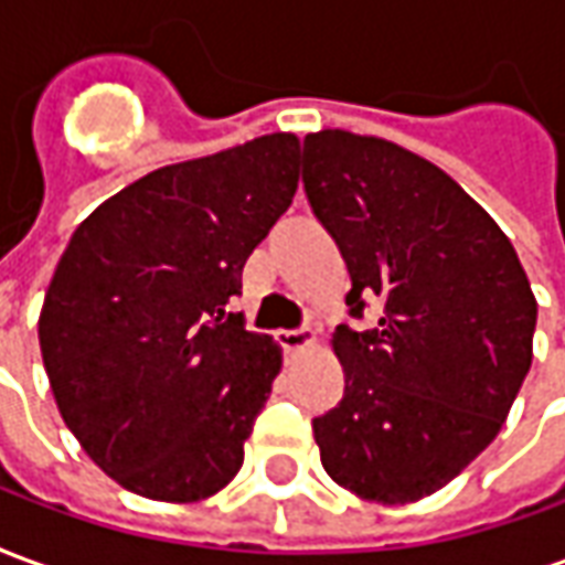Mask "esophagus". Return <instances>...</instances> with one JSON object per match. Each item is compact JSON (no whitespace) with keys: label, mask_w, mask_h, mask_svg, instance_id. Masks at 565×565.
Instances as JSON below:
<instances>
[{"label":"esophagus","mask_w":565,"mask_h":565,"mask_svg":"<svg viewBox=\"0 0 565 565\" xmlns=\"http://www.w3.org/2000/svg\"><path fill=\"white\" fill-rule=\"evenodd\" d=\"M278 342L287 354H294V351H302V348H311V344L318 342V335L311 330H281L278 332Z\"/></svg>","instance_id":"1"}]
</instances>
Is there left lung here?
<instances>
[{"mask_svg": "<svg viewBox=\"0 0 565 565\" xmlns=\"http://www.w3.org/2000/svg\"><path fill=\"white\" fill-rule=\"evenodd\" d=\"M302 181L351 275L335 327L342 403L315 417L320 462L360 499L405 505L497 438L533 363L535 296L509 235L436 162L379 136L308 132Z\"/></svg>", "mask_w": 565, "mask_h": 565, "instance_id": "obj_1", "label": "left lung"}]
</instances>
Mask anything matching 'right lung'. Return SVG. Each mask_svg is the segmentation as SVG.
Segmentation results:
<instances>
[{
  "mask_svg": "<svg viewBox=\"0 0 565 565\" xmlns=\"http://www.w3.org/2000/svg\"><path fill=\"white\" fill-rule=\"evenodd\" d=\"M299 139L269 132L153 169L68 238L39 315L56 408L99 469L157 502L233 481L281 344L226 302L294 202Z\"/></svg>",
  "mask_w": 565,
  "mask_h": 565,
  "instance_id": "obj_1",
  "label": "right lung"
}]
</instances>
